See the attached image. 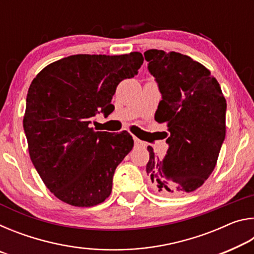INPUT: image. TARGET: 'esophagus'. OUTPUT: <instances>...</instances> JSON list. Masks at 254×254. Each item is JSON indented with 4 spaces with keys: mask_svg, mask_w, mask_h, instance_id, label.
<instances>
[{
    "mask_svg": "<svg viewBox=\"0 0 254 254\" xmlns=\"http://www.w3.org/2000/svg\"><path fill=\"white\" fill-rule=\"evenodd\" d=\"M134 139V144L136 145V147H145V142H143V141H141L140 139H137V137H133Z\"/></svg>",
    "mask_w": 254,
    "mask_h": 254,
    "instance_id": "obj_1",
    "label": "esophagus"
}]
</instances>
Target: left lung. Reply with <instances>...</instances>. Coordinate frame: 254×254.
Returning a JSON list of instances; mask_svg holds the SVG:
<instances>
[{"instance_id": "1", "label": "left lung", "mask_w": 254, "mask_h": 254, "mask_svg": "<svg viewBox=\"0 0 254 254\" xmlns=\"http://www.w3.org/2000/svg\"><path fill=\"white\" fill-rule=\"evenodd\" d=\"M144 58L162 94L154 119L166 124L169 144L163 160L148 147L150 185L163 196L188 194L216 166L226 133L225 97L207 68L186 55L150 49Z\"/></svg>"}]
</instances>
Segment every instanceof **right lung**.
Returning a JSON list of instances; mask_svg holds the SVG:
<instances>
[{"label":"right lung","mask_w":254,"mask_h":254,"mask_svg":"<svg viewBox=\"0 0 254 254\" xmlns=\"http://www.w3.org/2000/svg\"><path fill=\"white\" fill-rule=\"evenodd\" d=\"M141 53L74 55L46 66L27 95L23 128L30 159L46 187L64 203L92 207L111 195L117 167L134 141L91 127L97 112L110 114L123 79L143 64Z\"/></svg>","instance_id":"obj_1"}]
</instances>
